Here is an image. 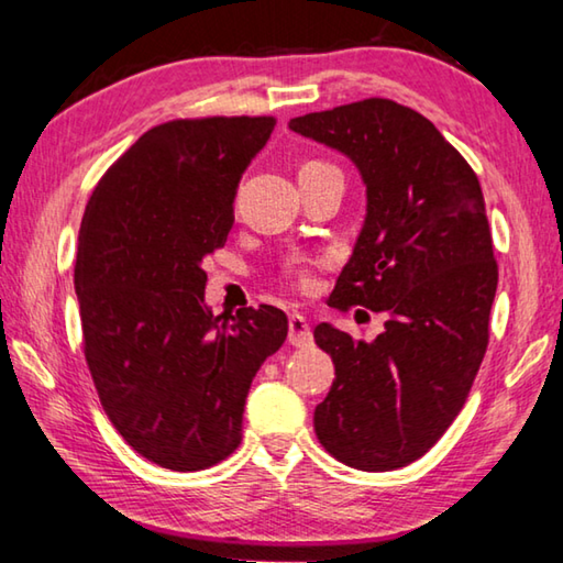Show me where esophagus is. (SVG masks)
Segmentation results:
<instances>
[{
	"instance_id": "esophagus-1",
	"label": "esophagus",
	"mask_w": 563,
	"mask_h": 563,
	"mask_svg": "<svg viewBox=\"0 0 563 563\" xmlns=\"http://www.w3.org/2000/svg\"><path fill=\"white\" fill-rule=\"evenodd\" d=\"M288 340H290V345H295V347L312 345L310 322L305 320L300 312H292V316L288 318Z\"/></svg>"
}]
</instances>
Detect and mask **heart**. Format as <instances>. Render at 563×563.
I'll return each mask as SVG.
<instances>
[{
	"label": "heart",
	"instance_id": "b5f03b06",
	"mask_svg": "<svg viewBox=\"0 0 563 563\" xmlns=\"http://www.w3.org/2000/svg\"><path fill=\"white\" fill-rule=\"evenodd\" d=\"M320 168H330V166L322 164V161H308V164H305V166L300 168V174H310V170H320ZM288 273L292 275L295 280H298V285H310V268H308V263H302V261L292 263Z\"/></svg>",
	"mask_w": 563,
	"mask_h": 563
}]
</instances>
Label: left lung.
<instances>
[{"instance_id": "left-lung-1", "label": "left lung", "mask_w": 563, "mask_h": 563, "mask_svg": "<svg viewBox=\"0 0 563 563\" xmlns=\"http://www.w3.org/2000/svg\"><path fill=\"white\" fill-rule=\"evenodd\" d=\"M290 129L345 154L367 188L328 305L387 316L373 342L316 328L335 362L316 434L342 464L399 470L454 422L489 345L499 268L479 178L430 119L389 99L305 113Z\"/></svg>"}]
</instances>
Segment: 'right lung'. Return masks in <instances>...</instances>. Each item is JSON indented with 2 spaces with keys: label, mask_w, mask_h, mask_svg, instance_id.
<instances>
[{
  "label": "right lung",
  "mask_w": 563,
  "mask_h": 563,
  "mask_svg": "<svg viewBox=\"0 0 563 563\" xmlns=\"http://www.w3.org/2000/svg\"><path fill=\"white\" fill-rule=\"evenodd\" d=\"M273 117L176 119L146 131L93 188L74 285L103 412L141 456L198 472L241 444L247 389L288 338L273 305L213 316L203 258L225 245L243 170Z\"/></svg>",
  "instance_id": "add662e5"
}]
</instances>
